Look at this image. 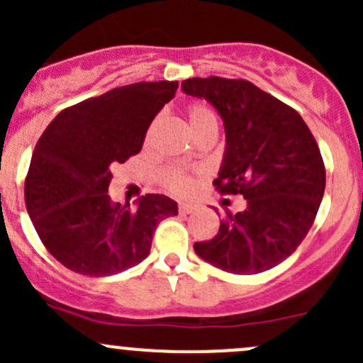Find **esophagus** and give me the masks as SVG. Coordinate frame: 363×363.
Wrapping results in <instances>:
<instances>
[{
    "mask_svg": "<svg viewBox=\"0 0 363 363\" xmlns=\"http://www.w3.org/2000/svg\"><path fill=\"white\" fill-rule=\"evenodd\" d=\"M179 208H181V212H184V214H191V212H195L196 208H199V205L191 202H184V203H179Z\"/></svg>",
    "mask_w": 363,
    "mask_h": 363,
    "instance_id": "1",
    "label": "esophagus"
}]
</instances>
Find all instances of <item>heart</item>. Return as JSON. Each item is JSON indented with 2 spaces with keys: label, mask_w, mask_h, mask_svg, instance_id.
Returning <instances> with one entry per match:
<instances>
[{
  "label": "heart",
  "mask_w": 363,
  "mask_h": 363,
  "mask_svg": "<svg viewBox=\"0 0 363 363\" xmlns=\"http://www.w3.org/2000/svg\"><path fill=\"white\" fill-rule=\"evenodd\" d=\"M186 121H188V126L191 130V133L195 135V138L199 135H202L203 131H207L208 128H218V121L216 116L212 113L211 108L203 104H191L186 108ZM155 124H151V128L147 130V140L151 138L152 130H155ZM205 175V170L202 167L188 168L182 167V164H167V167L161 168L158 179L160 184L164 191L172 193L175 196H188L195 191L196 182L199 179H202Z\"/></svg>",
  "instance_id": "1"
}]
</instances>
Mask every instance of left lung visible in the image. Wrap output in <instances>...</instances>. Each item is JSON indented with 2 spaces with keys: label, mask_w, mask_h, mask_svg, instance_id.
<instances>
[{
  "label": "left lung",
  "mask_w": 363,
  "mask_h": 363,
  "mask_svg": "<svg viewBox=\"0 0 363 363\" xmlns=\"http://www.w3.org/2000/svg\"><path fill=\"white\" fill-rule=\"evenodd\" d=\"M182 91L218 108L226 130L221 195H242V212L225 211L218 235L195 242L205 262L239 276L269 270L306 239L325 191V163L300 113L250 80H182Z\"/></svg>",
  "instance_id": "1"
}]
</instances>
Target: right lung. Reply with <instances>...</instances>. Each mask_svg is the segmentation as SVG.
<instances>
[{"label":"right lung","instance_id":"right-lung-1","mask_svg":"<svg viewBox=\"0 0 363 363\" xmlns=\"http://www.w3.org/2000/svg\"><path fill=\"white\" fill-rule=\"evenodd\" d=\"M177 80L135 82L67 107L36 142L24 200L47 251L77 274L112 276L147 258L161 219L177 203L158 193L137 207L108 195L112 168L138 155Z\"/></svg>","mask_w":363,"mask_h":363}]
</instances>
